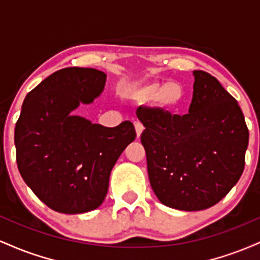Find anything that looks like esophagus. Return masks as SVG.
<instances>
[{
  "mask_svg": "<svg viewBox=\"0 0 260 260\" xmlns=\"http://www.w3.org/2000/svg\"><path fill=\"white\" fill-rule=\"evenodd\" d=\"M134 128H136V133H137V137H140V134H142L143 129H144V126H143L142 123H140L139 121H136L134 122Z\"/></svg>",
  "mask_w": 260,
  "mask_h": 260,
  "instance_id": "obj_1",
  "label": "esophagus"
}]
</instances>
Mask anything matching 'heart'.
I'll list each match as a JSON object with an SVG mask.
<instances>
[{"label": "heart", "mask_w": 260, "mask_h": 260, "mask_svg": "<svg viewBox=\"0 0 260 260\" xmlns=\"http://www.w3.org/2000/svg\"><path fill=\"white\" fill-rule=\"evenodd\" d=\"M126 95L128 99L133 100L139 105H145L155 101L157 105L169 112L180 110L186 100V91L183 86L175 82H169L165 84L154 82L145 85L134 86L126 92Z\"/></svg>", "instance_id": "1"}]
</instances>
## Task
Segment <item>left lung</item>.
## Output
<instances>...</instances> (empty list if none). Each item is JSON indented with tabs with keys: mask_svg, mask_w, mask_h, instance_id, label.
<instances>
[{
	"mask_svg": "<svg viewBox=\"0 0 260 260\" xmlns=\"http://www.w3.org/2000/svg\"><path fill=\"white\" fill-rule=\"evenodd\" d=\"M187 115L139 109L145 129L148 175L155 196L178 210H203L219 203L244 169L249 132L237 100L215 77L194 71Z\"/></svg>",
	"mask_w": 260,
	"mask_h": 260,
	"instance_id": "left-lung-1",
	"label": "left lung"
}]
</instances>
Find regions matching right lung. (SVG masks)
Instances as JSON below:
<instances>
[{"label": "right lung", "mask_w": 260, "mask_h": 260, "mask_svg": "<svg viewBox=\"0 0 260 260\" xmlns=\"http://www.w3.org/2000/svg\"><path fill=\"white\" fill-rule=\"evenodd\" d=\"M106 74L95 68L56 71L28 92L14 128L17 165L34 194L52 210L82 214L105 199L113 165L136 139L132 122L109 128L73 110L103 91Z\"/></svg>", "instance_id": "add662e5"}]
</instances>
